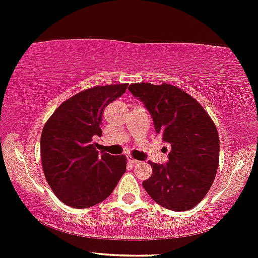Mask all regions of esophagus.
<instances>
[{
	"label": "esophagus",
	"mask_w": 258,
	"mask_h": 258,
	"mask_svg": "<svg viewBox=\"0 0 258 258\" xmlns=\"http://www.w3.org/2000/svg\"><path fill=\"white\" fill-rule=\"evenodd\" d=\"M127 160H128L131 164H138V163H140V160L135 159L134 157H128V158H127Z\"/></svg>",
	"instance_id": "esophagus-1"
}]
</instances>
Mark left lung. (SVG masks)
<instances>
[{"label":"left lung","mask_w":258,"mask_h":258,"mask_svg":"<svg viewBox=\"0 0 258 258\" xmlns=\"http://www.w3.org/2000/svg\"><path fill=\"white\" fill-rule=\"evenodd\" d=\"M130 92L151 112L155 131L170 143L165 165L149 161L153 174L143 187L158 205L175 212L188 211L205 198L216 179L219 136L202 105L171 84L134 83Z\"/></svg>","instance_id":"left-lung-1"}]
</instances>
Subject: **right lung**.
<instances>
[{
    "instance_id": "1",
    "label": "right lung",
    "mask_w": 258,
    "mask_h": 258,
    "mask_svg": "<svg viewBox=\"0 0 258 258\" xmlns=\"http://www.w3.org/2000/svg\"><path fill=\"white\" fill-rule=\"evenodd\" d=\"M128 84L95 86L67 99L50 116L40 138L45 179L56 197L73 208H89L110 196L126 172L124 155L99 153L104 109Z\"/></svg>"
}]
</instances>
